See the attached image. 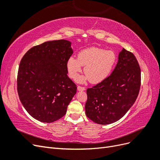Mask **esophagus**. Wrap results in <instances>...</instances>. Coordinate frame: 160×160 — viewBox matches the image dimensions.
I'll return each instance as SVG.
<instances>
[{"instance_id": "esophagus-1", "label": "esophagus", "mask_w": 160, "mask_h": 160, "mask_svg": "<svg viewBox=\"0 0 160 160\" xmlns=\"http://www.w3.org/2000/svg\"><path fill=\"white\" fill-rule=\"evenodd\" d=\"M77 90H78V91H85V88H84V87L78 86V87H77Z\"/></svg>"}]
</instances>
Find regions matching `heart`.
<instances>
[{"label":"heart","mask_w":160,"mask_h":160,"mask_svg":"<svg viewBox=\"0 0 160 160\" xmlns=\"http://www.w3.org/2000/svg\"><path fill=\"white\" fill-rule=\"evenodd\" d=\"M117 61V56L114 51L91 47L81 51L78 59L71 57L67 62V69L69 77L77 79L85 66L84 72L85 77H81L79 81L90 80L92 83H99L106 79L113 71Z\"/></svg>","instance_id":"b5f03b06"}]
</instances>
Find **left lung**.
I'll list each match as a JSON object with an SVG mask.
<instances>
[{
    "instance_id": "left-lung-1",
    "label": "left lung",
    "mask_w": 160,
    "mask_h": 160,
    "mask_svg": "<svg viewBox=\"0 0 160 160\" xmlns=\"http://www.w3.org/2000/svg\"><path fill=\"white\" fill-rule=\"evenodd\" d=\"M141 85V69L132 52L125 49L111 74L87 89V117L101 125L113 123L125 115L136 100Z\"/></svg>"
}]
</instances>
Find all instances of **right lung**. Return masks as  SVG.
Wrapping results in <instances>:
<instances>
[{"label":"right lung","mask_w":160,"mask_h":160,"mask_svg":"<svg viewBox=\"0 0 160 160\" xmlns=\"http://www.w3.org/2000/svg\"><path fill=\"white\" fill-rule=\"evenodd\" d=\"M71 45L63 39L45 42L28 50L19 65V99L29 115L41 122L63 117L77 92L67 76V62L73 52Z\"/></svg>","instance_id":"right-lung-1"}]
</instances>
